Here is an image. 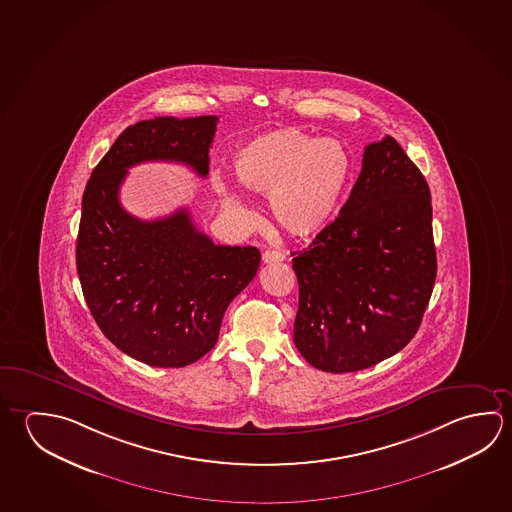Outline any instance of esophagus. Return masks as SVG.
<instances>
[{
    "label": "esophagus",
    "instance_id": "obj_1",
    "mask_svg": "<svg viewBox=\"0 0 512 512\" xmlns=\"http://www.w3.org/2000/svg\"><path fill=\"white\" fill-rule=\"evenodd\" d=\"M284 259H286V255H284V253L275 252V250H266V252L262 253V262H264V264L282 262Z\"/></svg>",
    "mask_w": 512,
    "mask_h": 512
}]
</instances>
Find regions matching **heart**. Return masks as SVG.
Masks as SVG:
<instances>
[{
	"instance_id": "obj_1",
	"label": "heart",
	"mask_w": 512,
	"mask_h": 512,
	"mask_svg": "<svg viewBox=\"0 0 512 512\" xmlns=\"http://www.w3.org/2000/svg\"><path fill=\"white\" fill-rule=\"evenodd\" d=\"M235 176L244 189L269 198L271 216L293 237L307 239L331 225L349 185L347 147L284 127L244 142L234 154ZM226 205L244 210L234 190L217 185Z\"/></svg>"
}]
</instances>
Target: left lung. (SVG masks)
<instances>
[{
	"mask_svg": "<svg viewBox=\"0 0 512 512\" xmlns=\"http://www.w3.org/2000/svg\"><path fill=\"white\" fill-rule=\"evenodd\" d=\"M295 345L332 374L374 367L408 345L437 277L431 194L392 136L368 144L340 216L295 252Z\"/></svg>",
	"mask_w": 512,
	"mask_h": 512,
	"instance_id": "8db88e82",
	"label": "left lung"
}]
</instances>
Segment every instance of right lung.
<instances>
[{"label": "right lung", "mask_w": 512, "mask_h": 512, "mask_svg": "<svg viewBox=\"0 0 512 512\" xmlns=\"http://www.w3.org/2000/svg\"><path fill=\"white\" fill-rule=\"evenodd\" d=\"M217 117H156L127 127L82 196L77 271L95 322L113 345L151 367L180 368L217 343L226 307L257 275L253 246H221L189 210L142 221L118 190L127 169L178 162L205 178Z\"/></svg>", "instance_id": "right-lung-1"}]
</instances>
